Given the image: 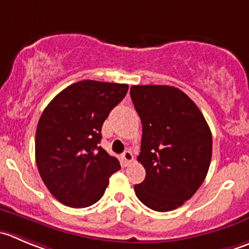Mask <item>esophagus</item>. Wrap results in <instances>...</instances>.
<instances>
[{
    "label": "esophagus",
    "mask_w": 249,
    "mask_h": 249,
    "mask_svg": "<svg viewBox=\"0 0 249 249\" xmlns=\"http://www.w3.org/2000/svg\"><path fill=\"white\" fill-rule=\"evenodd\" d=\"M122 157H123V160H124L125 165H127L129 163H131L132 159H134V157H132V153L130 151H125L124 153L122 154Z\"/></svg>",
    "instance_id": "esophagus-1"
}]
</instances>
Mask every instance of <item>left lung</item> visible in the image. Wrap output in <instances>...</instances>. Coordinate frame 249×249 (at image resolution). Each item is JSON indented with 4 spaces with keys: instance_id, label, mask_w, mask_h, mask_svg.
I'll return each instance as SVG.
<instances>
[{
    "instance_id": "obj_1",
    "label": "left lung",
    "mask_w": 249,
    "mask_h": 249,
    "mask_svg": "<svg viewBox=\"0 0 249 249\" xmlns=\"http://www.w3.org/2000/svg\"><path fill=\"white\" fill-rule=\"evenodd\" d=\"M130 96L142 123L137 160L146 169L135 194L153 211H174L206 178L213 147L211 129L196 103L173 86L134 85Z\"/></svg>"
}]
</instances>
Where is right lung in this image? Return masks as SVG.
<instances>
[{"mask_svg":"<svg viewBox=\"0 0 249 249\" xmlns=\"http://www.w3.org/2000/svg\"><path fill=\"white\" fill-rule=\"evenodd\" d=\"M127 89L126 84L79 81L43 110L35 136L36 165L48 191L64 206L95 204L120 169L119 160L98 143L103 123Z\"/></svg>","mask_w":249,"mask_h":249,"instance_id":"obj_1","label":"right lung"}]
</instances>
